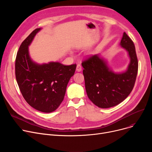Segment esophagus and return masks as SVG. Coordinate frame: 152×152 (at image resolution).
I'll list each match as a JSON object with an SVG mask.
<instances>
[{
    "label": "esophagus",
    "instance_id": "esophagus-1",
    "mask_svg": "<svg viewBox=\"0 0 152 152\" xmlns=\"http://www.w3.org/2000/svg\"><path fill=\"white\" fill-rule=\"evenodd\" d=\"M81 70H82L81 66L80 65H77L76 66V71H77V72H80V71H81Z\"/></svg>",
    "mask_w": 152,
    "mask_h": 152
}]
</instances>
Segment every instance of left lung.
<instances>
[{
  "mask_svg": "<svg viewBox=\"0 0 152 152\" xmlns=\"http://www.w3.org/2000/svg\"><path fill=\"white\" fill-rule=\"evenodd\" d=\"M119 45L129 58L124 71H114L100 54L82 63L87 96L94 105L101 108L115 107L125 100L131 92L136 79L138 61L135 45L126 33Z\"/></svg>",
  "mask_w": 152,
  "mask_h": 152,
  "instance_id": "8db88e82",
  "label": "left lung"
}]
</instances>
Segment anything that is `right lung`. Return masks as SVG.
<instances>
[{
  "instance_id": "add662e5",
  "label": "right lung",
  "mask_w": 152,
  "mask_h": 152,
  "mask_svg": "<svg viewBox=\"0 0 152 152\" xmlns=\"http://www.w3.org/2000/svg\"><path fill=\"white\" fill-rule=\"evenodd\" d=\"M41 29L34 30L21 43L15 60V76L28 104L41 112L51 113L63 100L76 65L65 66L58 61L39 64L31 59L29 46Z\"/></svg>"
}]
</instances>
